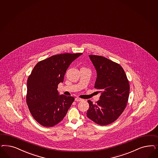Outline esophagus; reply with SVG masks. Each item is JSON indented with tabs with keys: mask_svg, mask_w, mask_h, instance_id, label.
I'll use <instances>...</instances> for the list:
<instances>
[{
	"mask_svg": "<svg viewBox=\"0 0 158 158\" xmlns=\"http://www.w3.org/2000/svg\"><path fill=\"white\" fill-rule=\"evenodd\" d=\"M75 101L77 102H80V101H82V99H80V98H75Z\"/></svg>",
	"mask_w": 158,
	"mask_h": 158,
	"instance_id": "34e87169",
	"label": "esophagus"
}]
</instances>
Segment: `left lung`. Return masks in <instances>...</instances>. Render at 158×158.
<instances>
[{
    "mask_svg": "<svg viewBox=\"0 0 158 158\" xmlns=\"http://www.w3.org/2000/svg\"><path fill=\"white\" fill-rule=\"evenodd\" d=\"M96 69L95 88L101 92L100 99L93 104L88 100L89 107L87 116L101 126L116 121L127 106L130 84L122 67L102 56L89 55Z\"/></svg>",
    "mask_w": 158,
    "mask_h": 158,
    "instance_id": "left-lung-1",
    "label": "left lung"
}]
</instances>
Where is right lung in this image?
Returning a JSON list of instances; mask_svg holds the SVG:
<instances>
[{"label":"right lung","mask_w":158,"mask_h":158,"mask_svg":"<svg viewBox=\"0 0 158 158\" xmlns=\"http://www.w3.org/2000/svg\"><path fill=\"white\" fill-rule=\"evenodd\" d=\"M82 53H62L39 61L27 80L26 101L31 115L41 126L51 127L66 116L74 98L59 95L57 85L67 69Z\"/></svg>","instance_id":"add662e5"}]
</instances>
